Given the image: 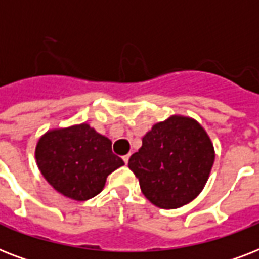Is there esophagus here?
<instances>
[{
    "label": "esophagus",
    "mask_w": 259,
    "mask_h": 259,
    "mask_svg": "<svg viewBox=\"0 0 259 259\" xmlns=\"http://www.w3.org/2000/svg\"><path fill=\"white\" fill-rule=\"evenodd\" d=\"M123 161H125V164H127V161H129V158H130V154H126V156H123Z\"/></svg>",
    "instance_id": "34e87169"
}]
</instances>
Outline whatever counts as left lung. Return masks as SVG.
<instances>
[{
    "mask_svg": "<svg viewBox=\"0 0 259 259\" xmlns=\"http://www.w3.org/2000/svg\"><path fill=\"white\" fill-rule=\"evenodd\" d=\"M215 160L211 138L193 118L172 115L142 137L129 168L142 193L160 208L173 209L203 191Z\"/></svg>",
    "mask_w": 259,
    "mask_h": 259,
    "instance_id": "8db88e82",
    "label": "left lung"
}]
</instances>
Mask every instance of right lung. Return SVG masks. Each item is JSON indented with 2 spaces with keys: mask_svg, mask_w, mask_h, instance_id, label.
Listing matches in <instances>:
<instances>
[{
  "mask_svg": "<svg viewBox=\"0 0 259 259\" xmlns=\"http://www.w3.org/2000/svg\"><path fill=\"white\" fill-rule=\"evenodd\" d=\"M36 162L59 193L76 201L97 196L110 173L125 162L111 150V141L89 123L48 130L37 141Z\"/></svg>",
  "mask_w": 259,
  "mask_h": 259,
  "instance_id": "right-lung-1",
  "label": "right lung"
}]
</instances>
